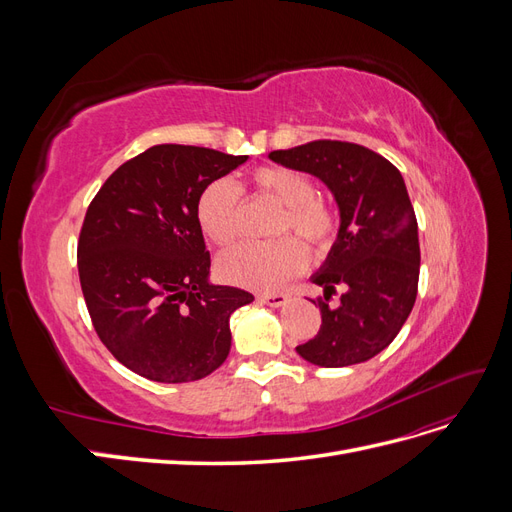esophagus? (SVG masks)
I'll use <instances>...</instances> for the list:
<instances>
[{"mask_svg": "<svg viewBox=\"0 0 512 512\" xmlns=\"http://www.w3.org/2000/svg\"><path fill=\"white\" fill-rule=\"evenodd\" d=\"M258 303L269 307H282L288 303L286 294H258Z\"/></svg>", "mask_w": 512, "mask_h": 512, "instance_id": "1", "label": "esophagus"}]
</instances>
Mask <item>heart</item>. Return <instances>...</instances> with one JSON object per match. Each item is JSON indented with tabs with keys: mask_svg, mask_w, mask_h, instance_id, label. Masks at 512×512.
Instances as JSON below:
<instances>
[{
	"mask_svg": "<svg viewBox=\"0 0 512 512\" xmlns=\"http://www.w3.org/2000/svg\"><path fill=\"white\" fill-rule=\"evenodd\" d=\"M252 194L282 207L273 235L294 232L312 250H324L333 239L335 218L318 200L316 183L305 173L282 166H262L250 177ZM196 222L205 237L220 247L235 243L241 230V192L228 179H215L196 198ZM305 265L303 247L294 239L258 245L245 243L218 258L226 282L250 290H277Z\"/></svg>",
	"mask_w": 512,
	"mask_h": 512,
	"instance_id": "b5f03b06",
	"label": "heart"
}]
</instances>
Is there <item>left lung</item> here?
<instances>
[{
    "mask_svg": "<svg viewBox=\"0 0 512 512\" xmlns=\"http://www.w3.org/2000/svg\"><path fill=\"white\" fill-rule=\"evenodd\" d=\"M269 158L318 177L339 209L337 239L312 282L324 299L337 288L342 297L337 307L318 303L320 331L297 352L318 367L365 363L393 342L416 301L421 247L404 177L380 153L342 141L277 149Z\"/></svg>",
    "mask_w": 512,
    "mask_h": 512,
    "instance_id": "8db88e82",
    "label": "left lung"
}]
</instances>
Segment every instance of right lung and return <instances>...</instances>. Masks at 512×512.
<instances>
[{"label": "right lung", "mask_w": 512, "mask_h": 512, "mask_svg": "<svg viewBox=\"0 0 512 512\" xmlns=\"http://www.w3.org/2000/svg\"><path fill=\"white\" fill-rule=\"evenodd\" d=\"M245 160L156 145L121 164L91 200L79 237L83 297L102 344L134 374L194 382L226 361L230 316L254 297L209 282L196 198Z\"/></svg>", "instance_id": "obj_1"}]
</instances>
